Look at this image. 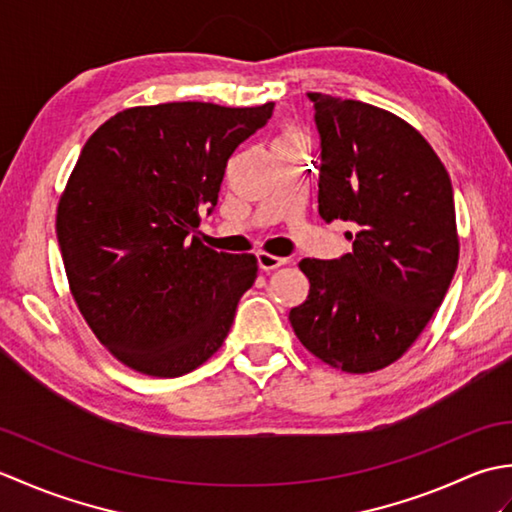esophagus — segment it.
Instances as JSON below:
<instances>
[{
    "instance_id": "obj_1",
    "label": "esophagus",
    "mask_w": 512,
    "mask_h": 512,
    "mask_svg": "<svg viewBox=\"0 0 512 512\" xmlns=\"http://www.w3.org/2000/svg\"><path fill=\"white\" fill-rule=\"evenodd\" d=\"M257 264H259V268L264 270V273H270V270L284 266L286 259L277 257V255H270V253H257Z\"/></svg>"
}]
</instances>
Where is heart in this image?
<instances>
[{
	"mask_svg": "<svg viewBox=\"0 0 512 512\" xmlns=\"http://www.w3.org/2000/svg\"><path fill=\"white\" fill-rule=\"evenodd\" d=\"M277 140H306V136H303L299 129H286V132L281 134Z\"/></svg>",
	"mask_w": 512,
	"mask_h": 512,
	"instance_id": "obj_1",
	"label": "heart"
}]
</instances>
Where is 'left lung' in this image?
Masks as SVG:
<instances>
[{
	"label": "left lung",
	"instance_id": "1",
	"mask_svg": "<svg viewBox=\"0 0 512 512\" xmlns=\"http://www.w3.org/2000/svg\"><path fill=\"white\" fill-rule=\"evenodd\" d=\"M321 136L319 215L352 222V253L301 259L308 299L290 310L297 339L347 374L405 354L458 268L453 187L436 151L380 107L310 92Z\"/></svg>",
	"mask_w": 512,
	"mask_h": 512
}]
</instances>
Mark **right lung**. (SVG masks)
<instances>
[{
    "instance_id": "obj_1",
    "label": "right lung",
    "mask_w": 512,
    "mask_h": 512,
    "mask_svg": "<svg viewBox=\"0 0 512 512\" xmlns=\"http://www.w3.org/2000/svg\"><path fill=\"white\" fill-rule=\"evenodd\" d=\"M273 107H129L76 160L57 209L65 275L96 339L136 372L176 378L209 361L255 284V255L217 253L198 226Z\"/></svg>"
}]
</instances>
